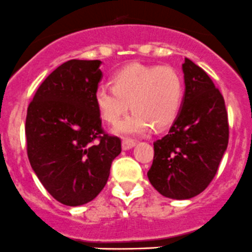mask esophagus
Returning a JSON list of instances; mask_svg holds the SVG:
<instances>
[{
  "instance_id": "obj_1",
  "label": "esophagus",
  "mask_w": 252,
  "mask_h": 252,
  "mask_svg": "<svg viewBox=\"0 0 252 252\" xmlns=\"http://www.w3.org/2000/svg\"><path fill=\"white\" fill-rule=\"evenodd\" d=\"M136 146V142L131 141V139H124L123 141V149L124 151H128V149L133 148Z\"/></svg>"
}]
</instances>
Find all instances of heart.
I'll return each mask as SVG.
<instances>
[{"instance_id":"heart-1","label":"heart","mask_w":252,"mask_h":252,"mask_svg":"<svg viewBox=\"0 0 252 252\" xmlns=\"http://www.w3.org/2000/svg\"><path fill=\"white\" fill-rule=\"evenodd\" d=\"M113 88L95 89L94 101L101 118L116 124L128 111L133 113L119 123L114 132L120 136H142L168 127L178 116L184 96L180 74L169 66L131 63L114 74Z\"/></svg>"}]
</instances>
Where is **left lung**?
Returning <instances> with one entry per match:
<instances>
[{"instance_id": "8db88e82", "label": "left lung", "mask_w": 252, "mask_h": 252, "mask_svg": "<svg viewBox=\"0 0 252 252\" xmlns=\"http://www.w3.org/2000/svg\"><path fill=\"white\" fill-rule=\"evenodd\" d=\"M185 93L168 134L154 142L147 173L153 188L173 200L202 192L214 178L228 147L229 125L223 95L201 67L183 63Z\"/></svg>"}]
</instances>
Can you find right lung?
<instances>
[{
  "instance_id": "right-lung-1",
  "label": "right lung",
  "mask_w": 252,
  "mask_h": 252,
  "mask_svg": "<svg viewBox=\"0 0 252 252\" xmlns=\"http://www.w3.org/2000/svg\"><path fill=\"white\" fill-rule=\"evenodd\" d=\"M99 60H69L46 77L29 104L28 158L47 192L66 206L100 193L120 138L104 133L94 93L103 78Z\"/></svg>"
}]
</instances>
